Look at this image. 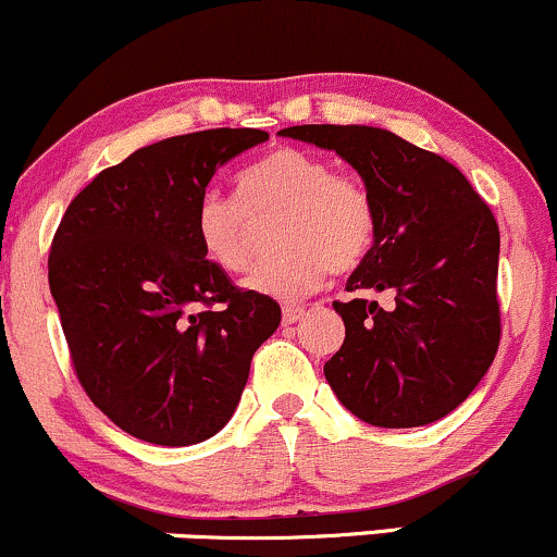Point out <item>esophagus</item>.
Segmentation results:
<instances>
[{"label": "esophagus", "mask_w": 557, "mask_h": 557, "mask_svg": "<svg viewBox=\"0 0 557 557\" xmlns=\"http://www.w3.org/2000/svg\"><path fill=\"white\" fill-rule=\"evenodd\" d=\"M304 317V307H285L283 309V325H293Z\"/></svg>", "instance_id": "1"}]
</instances>
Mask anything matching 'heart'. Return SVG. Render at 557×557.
I'll return each mask as SVG.
<instances>
[{
    "label": "heart",
    "instance_id": "b5f03b06",
    "mask_svg": "<svg viewBox=\"0 0 557 557\" xmlns=\"http://www.w3.org/2000/svg\"><path fill=\"white\" fill-rule=\"evenodd\" d=\"M280 216L274 246L283 248L248 274L246 288L259 296L296 301L325 283L327 272L362 264L375 240V203L370 189L320 156L274 148L237 180V198L206 193L195 209V235L213 267L237 274L250 264V235L261 219Z\"/></svg>",
    "mask_w": 557,
    "mask_h": 557
}]
</instances>
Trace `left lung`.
Returning a JSON list of instances; mask_svg holds the SVG:
<instances>
[{
    "label": "left lung",
    "mask_w": 557,
    "mask_h": 557,
    "mask_svg": "<svg viewBox=\"0 0 557 557\" xmlns=\"http://www.w3.org/2000/svg\"><path fill=\"white\" fill-rule=\"evenodd\" d=\"M333 150L370 189L375 240L333 307L344 346L325 364L338 401L364 423L414 428L468 399L499 346V230L460 169L377 126L277 132ZM391 292L386 310L363 296Z\"/></svg>",
    "instance_id": "8db88e82"
}]
</instances>
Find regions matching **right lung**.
Listing matches in <instances>:
<instances>
[{
  "label": "right lung",
  "instance_id": "right-lung-1",
  "mask_svg": "<svg viewBox=\"0 0 557 557\" xmlns=\"http://www.w3.org/2000/svg\"><path fill=\"white\" fill-rule=\"evenodd\" d=\"M209 129L132 152L71 200L50 250V290L73 368L121 431L189 447L230 423L250 359L280 325L200 250L195 209L216 169L267 143Z\"/></svg>",
  "mask_w": 557,
  "mask_h": 557
}]
</instances>
